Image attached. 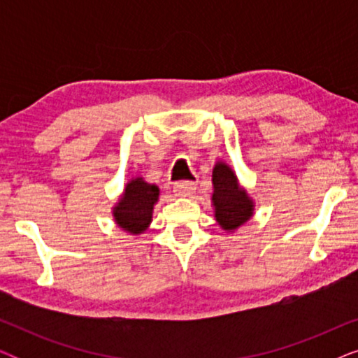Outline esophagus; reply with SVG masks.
I'll return each mask as SVG.
<instances>
[{"mask_svg":"<svg viewBox=\"0 0 358 358\" xmlns=\"http://www.w3.org/2000/svg\"><path fill=\"white\" fill-rule=\"evenodd\" d=\"M195 192V184L194 182H178L174 185V194L178 197H190Z\"/></svg>","mask_w":358,"mask_h":358,"instance_id":"obj_1","label":"esophagus"}]
</instances>
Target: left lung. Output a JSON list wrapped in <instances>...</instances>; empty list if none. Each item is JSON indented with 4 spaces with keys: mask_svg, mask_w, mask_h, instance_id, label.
Returning <instances> with one entry per match:
<instances>
[{
    "mask_svg": "<svg viewBox=\"0 0 358 358\" xmlns=\"http://www.w3.org/2000/svg\"><path fill=\"white\" fill-rule=\"evenodd\" d=\"M212 207L220 228L224 233L238 231L254 217L256 202L239 182L236 173L227 161L218 159L212 171Z\"/></svg>",
    "mask_w": 358,
    "mask_h": 358,
    "instance_id": "8db88e82",
    "label": "left lung"
}]
</instances>
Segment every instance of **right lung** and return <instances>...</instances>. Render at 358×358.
<instances>
[{"label": "right lung", "instance_id": "right-lung-1", "mask_svg": "<svg viewBox=\"0 0 358 358\" xmlns=\"http://www.w3.org/2000/svg\"><path fill=\"white\" fill-rule=\"evenodd\" d=\"M159 194L158 185L146 182L141 176L129 179L119 200L112 207V217L117 227L131 236L143 234L153 222V210Z\"/></svg>", "mask_w": 358, "mask_h": 358}]
</instances>
